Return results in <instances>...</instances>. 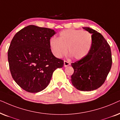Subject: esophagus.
<instances>
[{"label":"esophagus","instance_id":"34e87169","mask_svg":"<svg viewBox=\"0 0 120 120\" xmlns=\"http://www.w3.org/2000/svg\"><path fill=\"white\" fill-rule=\"evenodd\" d=\"M64 67H67L69 66V65H70V64H71V63H70V62L66 61V60H65L64 62Z\"/></svg>","mask_w":120,"mask_h":120}]
</instances>
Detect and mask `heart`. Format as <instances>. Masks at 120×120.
<instances>
[{
	"instance_id": "heart-1",
	"label": "heart",
	"mask_w": 120,
	"mask_h": 120,
	"mask_svg": "<svg viewBox=\"0 0 120 120\" xmlns=\"http://www.w3.org/2000/svg\"><path fill=\"white\" fill-rule=\"evenodd\" d=\"M93 43L92 34L87 31L68 29L60 32L57 39L52 37L49 45L53 55L58 58L67 52L75 59H83L90 52Z\"/></svg>"
}]
</instances>
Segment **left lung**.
<instances>
[{"label":"left lung","mask_w":120,"mask_h":120,"mask_svg":"<svg viewBox=\"0 0 120 120\" xmlns=\"http://www.w3.org/2000/svg\"><path fill=\"white\" fill-rule=\"evenodd\" d=\"M83 28L92 34V46L85 57L71 64L74 72L71 81L79 90L91 91L105 82L112 66V56L109 44L100 33L89 27Z\"/></svg>","instance_id":"left-lung-1"}]
</instances>
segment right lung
<instances>
[{"label":"right lung","instance_id":"obj_1","mask_svg":"<svg viewBox=\"0 0 120 120\" xmlns=\"http://www.w3.org/2000/svg\"><path fill=\"white\" fill-rule=\"evenodd\" d=\"M54 30L30 25L12 38L8 52L11 76L28 92L37 93L48 86L54 71L64 66L51 51L49 41Z\"/></svg>","mask_w":120,"mask_h":120}]
</instances>
